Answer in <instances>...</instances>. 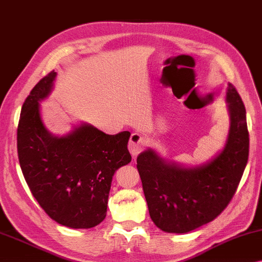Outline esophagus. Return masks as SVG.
I'll return each mask as SVG.
<instances>
[{"label":"esophagus","instance_id":"1","mask_svg":"<svg viewBox=\"0 0 262 262\" xmlns=\"http://www.w3.org/2000/svg\"><path fill=\"white\" fill-rule=\"evenodd\" d=\"M145 138L139 134H132L130 137V142H128V150H130L132 157H137L145 147Z\"/></svg>","mask_w":262,"mask_h":262}]
</instances>
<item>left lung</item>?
Returning <instances> with one entry per match:
<instances>
[{
  "label": "left lung",
  "mask_w": 262,
  "mask_h": 262,
  "mask_svg": "<svg viewBox=\"0 0 262 262\" xmlns=\"http://www.w3.org/2000/svg\"><path fill=\"white\" fill-rule=\"evenodd\" d=\"M227 103V142L210 163L185 168L166 163L152 150L137 157L150 216L162 231L187 233L203 226L214 220L234 195L248 160L249 135L246 108L232 84Z\"/></svg>",
  "instance_id": "1"
}]
</instances>
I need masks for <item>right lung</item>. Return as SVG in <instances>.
<instances>
[{
  "instance_id": "1",
  "label": "right lung",
  "mask_w": 262,
  "mask_h": 262,
  "mask_svg": "<svg viewBox=\"0 0 262 262\" xmlns=\"http://www.w3.org/2000/svg\"><path fill=\"white\" fill-rule=\"evenodd\" d=\"M56 72L34 86L22 106L17 154L34 198L56 223L91 228L105 219L112 176L131 162L130 132L106 135L88 124L55 137L43 125L39 100L48 97Z\"/></svg>"
}]
</instances>
